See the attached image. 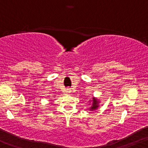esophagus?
<instances>
[{
	"instance_id": "1",
	"label": "esophagus",
	"mask_w": 148,
	"mask_h": 148,
	"mask_svg": "<svg viewBox=\"0 0 148 148\" xmlns=\"http://www.w3.org/2000/svg\"><path fill=\"white\" fill-rule=\"evenodd\" d=\"M68 92H69V90H68Z\"/></svg>"
}]
</instances>
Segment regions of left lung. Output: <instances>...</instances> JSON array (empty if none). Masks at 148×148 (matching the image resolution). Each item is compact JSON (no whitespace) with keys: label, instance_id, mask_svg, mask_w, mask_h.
<instances>
[{"label":"left lung","instance_id":"obj_1","mask_svg":"<svg viewBox=\"0 0 148 148\" xmlns=\"http://www.w3.org/2000/svg\"><path fill=\"white\" fill-rule=\"evenodd\" d=\"M91 102L92 103H90V104H91V106L90 107V108H88L89 110H90V111H95V110H98V109L99 108V107H100V100L97 98L93 97L91 100ZM89 105H90V104H89Z\"/></svg>","mask_w":148,"mask_h":148}]
</instances>
